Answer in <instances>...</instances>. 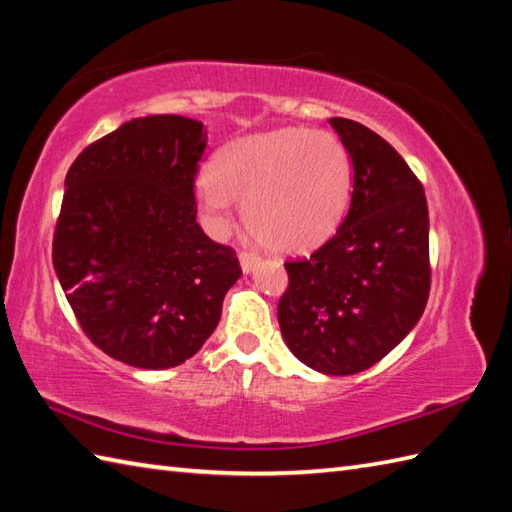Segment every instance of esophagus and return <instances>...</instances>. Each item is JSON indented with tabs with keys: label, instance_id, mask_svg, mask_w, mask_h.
<instances>
[{
	"label": "esophagus",
	"instance_id": "34e87169",
	"mask_svg": "<svg viewBox=\"0 0 512 512\" xmlns=\"http://www.w3.org/2000/svg\"><path fill=\"white\" fill-rule=\"evenodd\" d=\"M259 261V255L257 253H251V251H242L240 253V264H242V270L244 272H251Z\"/></svg>",
	"mask_w": 512,
	"mask_h": 512
}]
</instances>
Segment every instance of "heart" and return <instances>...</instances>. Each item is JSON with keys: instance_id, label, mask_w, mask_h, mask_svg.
Returning <instances> with one entry per match:
<instances>
[{"instance_id": "obj_1", "label": "heart", "mask_w": 512, "mask_h": 512, "mask_svg": "<svg viewBox=\"0 0 512 512\" xmlns=\"http://www.w3.org/2000/svg\"><path fill=\"white\" fill-rule=\"evenodd\" d=\"M196 198L216 233L231 229L237 202L259 244L305 253L325 244L347 213L351 159L327 130L285 126L248 135L216 154Z\"/></svg>"}]
</instances>
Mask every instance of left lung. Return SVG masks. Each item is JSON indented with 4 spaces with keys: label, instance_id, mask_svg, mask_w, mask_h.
Returning <instances> with one entry per match:
<instances>
[{
    "label": "left lung",
    "instance_id": "left-lung-1",
    "mask_svg": "<svg viewBox=\"0 0 512 512\" xmlns=\"http://www.w3.org/2000/svg\"><path fill=\"white\" fill-rule=\"evenodd\" d=\"M353 163L336 235L285 264L277 316L288 349L325 375L366 371L406 338L430 296V216L423 185L386 139L331 117Z\"/></svg>",
    "mask_w": 512,
    "mask_h": 512
}]
</instances>
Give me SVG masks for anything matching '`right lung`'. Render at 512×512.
<instances>
[{"label":"right lung","mask_w":512,"mask_h":512,"mask_svg":"<svg viewBox=\"0 0 512 512\" xmlns=\"http://www.w3.org/2000/svg\"><path fill=\"white\" fill-rule=\"evenodd\" d=\"M207 130L183 115L122 124L65 176L52 261L87 338L135 368H172L220 323L242 268L196 222Z\"/></svg>","instance_id":"1"}]
</instances>
